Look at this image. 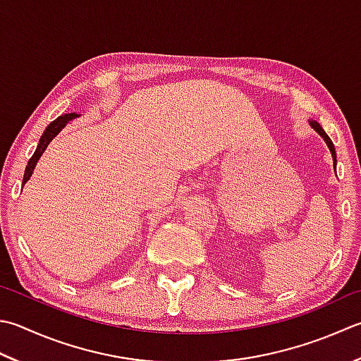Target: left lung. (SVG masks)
Returning <instances> with one entry per match:
<instances>
[{"label":"left lung","mask_w":361,"mask_h":361,"mask_svg":"<svg viewBox=\"0 0 361 361\" xmlns=\"http://www.w3.org/2000/svg\"><path fill=\"white\" fill-rule=\"evenodd\" d=\"M308 123H310V126H312V128L324 139V142L327 144L329 150H330V153H331V158H334V167H336V152H335V145H334V142H331V139L327 136V133L322 130V126H321L319 123H317L316 120H308Z\"/></svg>","instance_id":"obj_1"}]
</instances>
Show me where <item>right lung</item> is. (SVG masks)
Returning a JSON list of instances; mask_svg holds the SVG:
<instances>
[{
	"label": "right lung",
	"mask_w": 361,
	"mask_h": 361,
	"mask_svg": "<svg viewBox=\"0 0 361 361\" xmlns=\"http://www.w3.org/2000/svg\"><path fill=\"white\" fill-rule=\"evenodd\" d=\"M76 117H80V114H75V112H68V114H63V116L58 117L56 120H53V122L47 126V130L44 131V134H42L40 139H39L37 148H35V152H34V154L31 157V159L27 161V166L25 169V175H23V186H25V183L31 178V175H32L34 169H35V164H37V161L40 159L42 154H44V152L47 150L48 144L51 142V140L56 136H58V134L63 128H66V125L70 122V120H73Z\"/></svg>",
	"instance_id": "1"
}]
</instances>
